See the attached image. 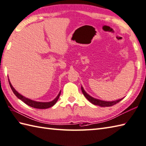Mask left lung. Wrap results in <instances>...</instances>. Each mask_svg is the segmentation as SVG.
<instances>
[{"label":"left lung","mask_w":146,"mask_h":146,"mask_svg":"<svg viewBox=\"0 0 146 146\" xmlns=\"http://www.w3.org/2000/svg\"><path fill=\"white\" fill-rule=\"evenodd\" d=\"M81 90L83 94H84V96L87 98L89 102H90L91 103H93L94 105H98L102 107L111 106L113 105H115V104L118 103V102H120L121 100H123V98H121V99H120L117 101H113V102H105V101L98 100V99H96V98L91 97L90 95H89L87 93H86V92L84 91V88H83L82 86H81Z\"/></svg>","instance_id":"8db88e82"}]
</instances>
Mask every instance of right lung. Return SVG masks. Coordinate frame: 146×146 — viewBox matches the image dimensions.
<instances>
[{
	"instance_id": "1",
	"label": "right lung",
	"mask_w": 146,
	"mask_h": 146,
	"mask_svg": "<svg viewBox=\"0 0 146 146\" xmlns=\"http://www.w3.org/2000/svg\"><path fill=\"white\" fill-rule=\"evenodd\" d=\"M9 85L11 86V88L12 91H13L14 94L16 95V96L19 98V100H21L23 102L25 103H26V105H28V106L33 107V108H38V109H46V108H50V107L53 106V105H55V104L57 102V100H58L59 97H60V95L61 93V91H60V93H58V96H56L54 100L52 102H36V101H33V100H31L30 99H29V98H26L25 96H23V95L20 94L18 92L16 91V90H15V89L13 88V86H12L11 83L9 81Z\"/></svg>"
}]
</instances>
